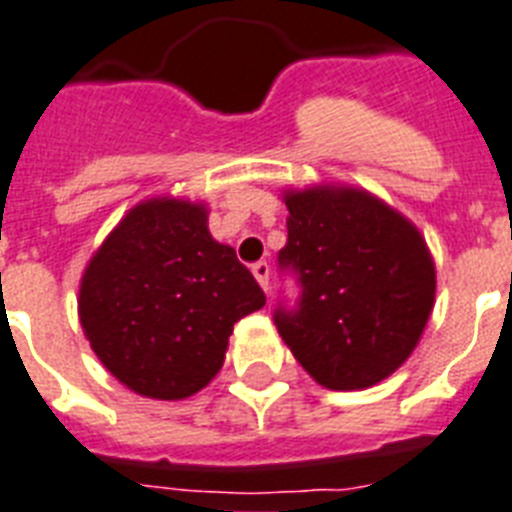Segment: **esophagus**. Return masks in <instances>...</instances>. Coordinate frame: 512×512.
Returning a JSON list of instances; mask_svg holds the SVG:
<instances>
[{
  "mask_svg": "<svg viewBox=\"0 0 512 512\" xmlns=\"http://www.w3.org/2000/svg\"><path fill=\"white\" fill-rule=\"evenodd\" d=\"M251 269H253V277L259 280L261 288L269 290V264H267V261H256Z\"/></svg>",
  "mask_w": 512,
  "mask_h": 512,
  "instance_id": "obj_1",
  "label": "esophagus"
}]
</instances>
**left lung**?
I'll return each instance as SVG.
<instances>
[{
	"instance_id": "left-lung-1",
	"label": "left lung",
	"mask_w": 512,
	"mask_h": 512,
	"mask_svg": "<svg viewBox=\"0 0 512 512\" xmlns=\"http://www.w3.org/2000/svg\"><path fill=\"white\" fill-rule=\"evenodd\" d=\"M282 275L298 285L275 325L298 365L335 391L375 386L404 365L431 317V253L402 214L351 187L288 192Z\"/></svg>"
}]
</instances>
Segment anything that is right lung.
Wrapping results in <instances>:
<instances>
[{"label": "right lung", "mask_w": 512, "mask_h": 512, "mask_svg": "<svg viewBox=\"0 0 512 512\" xmlns=\"http://www.w3.org/2000/svg\"><path fill=\"white\" fill-rule=\"evenodd\" d=\"M206 206L158 198L124 216L89 261L79 320L92 351L124 386L185 399L222 370L232 327L267 304Z\"/></svg>", "instance_id": "1"}]
</instances>
